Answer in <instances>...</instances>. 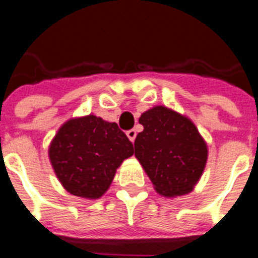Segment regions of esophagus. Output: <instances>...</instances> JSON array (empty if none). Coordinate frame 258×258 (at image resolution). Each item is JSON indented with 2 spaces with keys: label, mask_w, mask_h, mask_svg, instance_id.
Masks as SVG:
<instances>
[{
  "label": "esophagus",
  "mask_w": 258,
  "mask_h": 258,
  "mask_svg": "<svg viewBox=\"0 0 258 258\" xmlns=\"http://www.w3.org/2000/svg\"><path fill=\"white\" fill-rule=\"evenodd\" d=\"M126 136H127V138H129V141H131V142H134V140H136V137H137V133H136V131H134V129H131V131L126 132Z\"/></svg>",
  "instance_id": "esophagus-1"
}]
</instances>
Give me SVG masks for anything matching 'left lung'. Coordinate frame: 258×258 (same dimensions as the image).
<instances>
[{
    "label": "left lung",
    "instance_id": "left-lung-1",
    "mask_svg": "<svg viewBox=\"0 0 258 258\" xmlns=\"http://www.w3.org/2000/svg\"><path fill=\"white\" fill-rule=\"evenodd\" d=\"M143 131L134 142L136 157L157 194L165 198L187 195L199 182L208 146L187 116L155 106L140 117Z\"/></svg>",
    "mask_w": 258,
    "mask_h": 258
}]
</instances>
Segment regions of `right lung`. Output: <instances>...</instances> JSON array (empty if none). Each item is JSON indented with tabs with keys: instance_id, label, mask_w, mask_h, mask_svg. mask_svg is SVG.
<instances>
[{
	"instance_id": "right-lung-1",
	"label": "right lung",
	"mask_w": 258,
	"mask_h": 258,
	"mask_svg": "<svg viewBox=\"0 0 258 258\" xmlns=\"http://www.w3.org/2000/svg\"><path fill=\"white\" fill-rule=\"evenodd\" d=\"M133 154V145L117 124L95 115L70 118L49 146L56 178L68 192L84 199L106 194L116 169Z\"/></svg>"
}]
</instances>
